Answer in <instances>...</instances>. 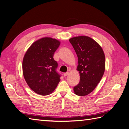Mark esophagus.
<instances>
[{"label":"esophagus","mask_w":129,"mask_h":129,"mask_svg":"<svg viewBox=\"0 0 129 129\" xmlns=\"http://www.w3.org/2000/svg\"><path fill=\"white\" fill-rule=\"evenodd\" d=\"M68 74H69V73H68V72H67V73H64V74H63V75H64V77H66V76H67V75H68Z\"/></svg>","instance_id":"1"}]
</instances>
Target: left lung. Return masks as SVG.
Wrapping results in <instances>:
<instances>
[{"mask_svg":"<svg viewBox=\"0 0 129 129\" xmlns=\"http://www.w3.org/2000/svg\"><path fill=\"white\" fill-rule=\"evenodd\" d=\"M78 57L77 71L80 81L73 87L78 96L87 95L100 82L105 70V57L101 47L87 36L75 37L69 39Z\"/></svg>","mask_w":129,"mask_h":129,"instance_id":"left-lung-1","label":"left lung"}]
</instances>
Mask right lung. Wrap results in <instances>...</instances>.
I'll list each match as a JSON object with an SVG mask.
<instances>
[{
    "mask_svg": "<svg viewBox=\"0 0 129 129\" xmlns=\"http://www.w3.org/2000/svg\"><path fill=\"white\" fill-rule=\"evenodd\" d=\"M60 42L49 37L35 42L28 48L23 60L24 79L36 93L47 95L53 92L60 81L57 72V62L53 58Z\"/></svg>",
    "mask_w": 129,
    "mask_h": 129,
    "instance_id": "1",
    "label": "right lung"
}]
</instances>
